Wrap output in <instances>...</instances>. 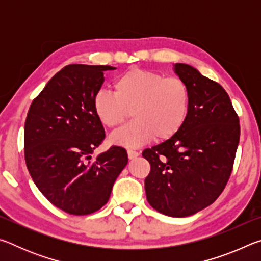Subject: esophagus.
Here are the masks:
<instances>
[{
  "mask_svg": "<svg viewBox=\"0 0 261 261\" xmlns=\"http://www.w3.org/2000/svg\"><path fill=\"white\" fill-rule=\"evenodd\" d=\"M139 155L138 152L134 151V149H127V156H129L130 160H132V159H135Z\"/></svg>",
  "mask_w": 261,
  "mask_h": 261,
  "instance_id": "esophagus-1",
  "label": "esophagus"
}]
</instances>
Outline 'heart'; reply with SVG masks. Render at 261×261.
I'll return each mask as SVG.
<instances>
[{
  "label": "heart",
  "instance_id": "1",
  "mask_svg": "<svg viewBox=\"0 0 261 261\" xmlns=\"http://www.w3.org/2000/svg\"><path fill=\"white\" fill-rule=\"evenodd\" d=\"M114 93L99 92L93 108L101 124L116 129L127 117L134 122L110 136L113 144L139 147L155 138L167 140L182 129L190 108V90L183 79L131 68L113 84Z\"/></svg>",
  "mask_w": 261,
  "mask_h": 261
}]
</instances>
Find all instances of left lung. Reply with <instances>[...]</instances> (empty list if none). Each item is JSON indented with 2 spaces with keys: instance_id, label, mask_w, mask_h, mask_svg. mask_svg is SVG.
<instances>
[{
  "instance_id": "1",
  "label": "left lung",
  "mask_w": 261,
  "mask_h": 261,
  "mask_svg": "<svg viewBox=\"0 0 261 261\" xmlns=\"http://www.w3.org/2000/svg\"><path fill=\"white\" fill-rule=\"evenodd\" d=\"M174 72L190 90L189 114L175 136L144 149L151 165L145 191L154 210L185 218L223 191L240 143V120L220 84L189 64H174Z\"/></svg>"
}]
</instances>
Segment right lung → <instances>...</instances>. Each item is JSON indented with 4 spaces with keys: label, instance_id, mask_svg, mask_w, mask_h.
<instances>
[{
    "label": "right lung",
    "instance_id": "add662e5",
    "mask_svg": "<svg viewBox=\"0 0 261 261\" xmlns=\"http://www.w3.org/2000/svg\"><path fill=\"white\" fill-rule=\"evenodd\" d=\"M110 65L70 64L33 100L24 127L31 177L53 205L73 215L100 210L127 165L123 147L92 156L105 139L93 100Z\"/></svg>",
    "mask_w": 261,
    "mask_h": 261
}]
</instances>
